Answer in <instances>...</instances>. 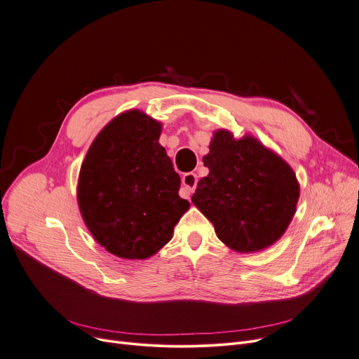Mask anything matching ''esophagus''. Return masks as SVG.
<instances>
[{"label": "esophagus", "instance_id": "esophagus-1", "mask_svg": "<svg viewBox=\"0 0 359 359\" xmlns=\"http://www.w3.org/2000/svg\"><path fill=\"white\" fill-rule=\"evenodd\" d=\"M196 184H198V176L194 173H186L182 177V186H183L182 189L187 194V196L190 193H193L194 189H196Z\"/></svg>", "mask_w": 359, "mask_h": 359}]
</instances>
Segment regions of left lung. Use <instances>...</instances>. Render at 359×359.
<instances>
[{"mask_svg":"<svg viewBox=\"0 0 359 359\" xmlns=\"http://www.w3.org/2000/svg\"><path fill=\"white\" fill-rule=\"evenodd\" d=\"M209 149L203 157L209 175L199 180L191 202L231 249L257 252L271 246L295 215V173L256 139L235 140L227 130H217Z\"/></svg>","mask_w":359,"mask_h":359,"instance_id":"8db88e82","label":"left lung"}]
</instances>
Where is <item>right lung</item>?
Segmentation results:
<instances>
[{
  "label": "right lung",
  "mask_w": 359,
  "mask_h": 359,
  "mask_svg": "<svg viewBox=\"0 0 359 359\" xmlns=\"http://www.w3.org/2000/svg\"><path fill=\"white\" fill-rule=\"evenodd\" d=\"M160 132L161 124L144 113L126 111L102 130L81 165V216L94 239L118 257L154 255L189 208Z\"/></svg>",
  "instance_id": "1"
}]
</instances>
